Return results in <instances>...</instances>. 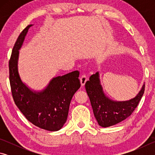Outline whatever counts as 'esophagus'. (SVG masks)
<instances>
[{
  "label": "esophagus",
  "instance_id": "1",
  "mask_svg": "<svg viewBox=\"0 0 155 155\" xmlns=\"http://www.w3.org/2000/svg\"><path fill=\"white\" fill-rule=\"evenodd\" d=\"M80 81H81V85H82L83 86L85 85L86 81H87V77H86V75H84V74L81 75V77H80Z\"/></svg>",
  "mask_w": 155,
  "mask_h": 155
}]
</instances>
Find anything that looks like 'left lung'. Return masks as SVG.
<instances>
[{
	"instance_id": "left-lung-1",
	"label": "left lung",
	"mask_w": 155,
	"mask_h": 155,
	"mask_svg": "<svg viewBox=\"0 0 155 155\" xmlns=\"http://www.w3.org/2000/svg\"><path fill=\"white\" fill-rule=\"evenodd\" d=\"M145 85L135 98L128 101L115 102L104 95L100 84L98 72L92 74L85 83V89L90 98L94 116L103 127L115 125L127 119L137 107L144 93Z\"/></svg>"
}]
</instances>
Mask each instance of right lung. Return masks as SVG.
Here are the masks:
<instances>
[{"label":"right lung","instance_id":"obj_1","mask_svg":"<svg viewBox=\"0 0 155 155\" xmlns=\"http://www.w3.org/2000/svg\"><path fill=\"white\" fill-rule=\"evenodd\" d=\"M28 25L18 36L9 61V82L14 103L26 118L36 127L50 131L61 129L66 122L70 101L79 87V72L57 77L41 92H33L21 81L18 72L19 51Z\"/></svg>","mask_w":155,"mask_h":155}]
</instances>
